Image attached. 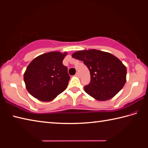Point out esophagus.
<instances>
[{
    "mask_svg": "<svg viewBox=\"0 0 148 148\" xmlns=\"http://www.w3.org/2000/svg\"><path fill=\"white\" fill-rule=\"evenodd\" d=\"M75 76L77 77H80V75L79 73V72H77V73L75 74Z\"/></svg>",
    "mask_w": 148,
    "mask_h": 148,
    "instance_id": "obj_1",
    "label": "esophagus"
}]
</instances>
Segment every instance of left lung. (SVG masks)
<instances>
[{"mask_svg": "<svg viewBox=\"0 0 148 148\" xmlns=\"http://www.w3.org/2000/svg\"><path fill=\"white\" fill-rule=\"evenodd\" d=\"M72 57L83 61L89 70L90 82L84 87V90L96 100L111 99L126 82V67L109 52L90 49L77 51Z\"/></svg>", "mask_w": 148, "mask_h": 148, "instance_id": "obj_1", "label": "left lung"}]
</instances>
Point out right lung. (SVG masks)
I'll return each mask as SVG.
<instances>
[{"label":"right lung","mask_w":148,"mask_h":148,"mask_svg":"<svg viewBox=\"0 0 148 148\" xmlns=\"http://www.w3.org/2000/svg\"><path fill=\"white\" fill-rule=\"evenodd\" d=\"M66 55L51 52L35 58L24 74L27 90L42 101H50L66 88L70 77L68 68L63 64Z\"/></svg>","instance_id":"add662e5"}]
</instances>
